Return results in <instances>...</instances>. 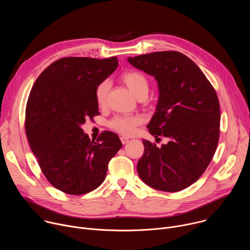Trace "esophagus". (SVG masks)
I'll return each instance as SVG.
<instances>
[{"mask_svg":"<svg viewBox=\"0 0 250 250\" xmlns=\"http://www.w3.org/2000/svg\"><path fill=\"white\" fill-rule=\"evenodd\" d=\"M128 140H129V138H127V137H125V136L121 137V141L123 144H126L128 142Z\"/></svg>","mask_w":250,"mask_h":250,"instance_id":"1","label":"esophagus"}]
</instances>
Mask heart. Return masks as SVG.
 I'll use <instances>...</instances> for the list:
<instances>
[{
    "label": "heart",
    "mask_w": 250,
    "mask_h": 250,
    "mask_svg": "<svg viewBox=\"0 0 250 250\" xmlns=\"http://www.w3.org/2000/svg\"><path fill=\"white\" fill-rule=\"evenodd\" d=\"M121 79L135 97L139 98L146 96L148 92V80L144 74L136 70H128L122 74ZM109 89L110 82L108 80L100 82L96 87L95 98L100 107L105 106ZM142 123L143 120L139 116H118L109 122V126L123 135H131L135 132L136 127Z\"/></svg>",
    "instance_id": "obj_1"
}]
</instances>
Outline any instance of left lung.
<instances>
[{
    "label": "left lung",
    "instance_id": "1",
    "mask_svg": "<svg viewBox=\"0 0 250 250\" xmlns=\"http://www.w3.org/2000/svg\"><path fill=\"white\" fill-rule=\"evenodd\" d=\"M127 62L156 79L159 99L147 128L157 138L169 139L160 148L142 141L137 173L155 189H185L205 172L218 145L221 115L216 91L201 69L180 52H154Z\"/></svg>",
    "mask_w": 250,
    "mask_h": 250
}]
</instances>
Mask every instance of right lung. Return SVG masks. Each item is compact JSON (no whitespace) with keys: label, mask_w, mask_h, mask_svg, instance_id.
I'll return each mask as SVG.
<instances>
[{"label":"right lung","mask_w":250,"mask_h":250,"mask_svg":"<svg viewBox=\"0 0 250 250\" xmlns=\"http://www.w3.org/2000/svg\"><path fill=\"white\" fill-rule=\"evenodd\" d=\"M118 65L116 57L62 58L42 71L30 91L25 110L30 148L49 183L64 193L97 188L123 146L112 131L91 141L81 128L86 119L100 114L96 87Z\"/></svg>","instance_id":"obj_1"}]
</instances>
